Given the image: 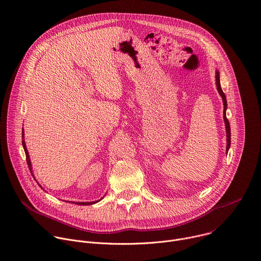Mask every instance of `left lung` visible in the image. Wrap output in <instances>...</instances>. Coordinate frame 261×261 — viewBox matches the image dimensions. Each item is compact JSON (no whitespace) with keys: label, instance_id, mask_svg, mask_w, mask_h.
Returning <instances> with one entry per match:
<instances>
[{"label":"left lung","instance_id":"8db88e82","mask_svg":"<svg viewBox=\"0 0 261 261\" xmlns=\"http://www.w3.org/2000/svg\"><path fill=\"white\" fill-rule=\"evenodd\" d=\"M219 71L216 70V75H215V79H216V86H217V90L219 92V94L221 95L222 97V100H223V106H224V109H223V119H224V123H225V130H226V153L228 152L229 150V147H230V125H229V122L226 118V109H227V101H226V96L224 94V92L222 91V88H221V85H220V77H219Z\"/></svg>","mask_w":261,"mask_h":261}]
</instances>
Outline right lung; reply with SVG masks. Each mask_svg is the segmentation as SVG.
I'll list each match as a JSON object with an SVG mask.
<instances>
[{
  "label": "right lung",
  "mask_w": 261,
  "mask_h": 261,
  "mask_svg": "<svg viewBox=\"0 0 261 261\" xmlns=\"http://www.w3.org/2000/svg\"><path fill=\"white\" fill-rule=\"evenodd\" d=\"M24 132H23V128H22V146H23V149H24V152H25V156H27V163H28V166H29V168H30V171H31V173H32V175H33V177L35 178V176H34V174H33V169H32V163H31V159H30V155H29V152H28V149H27V146H25V142H24V134H23ZM38 183V182H37ZM39 184V183H38ZM39 186L42 188V186L39 184ZM43 189V188H42ZM101 199V198H100ZM99 199V200H100ZM99 200H94V201H71V202H73V203H76V204H79V205H89V204H93V203H95V202H97V201H99Z\"/></svg>",
  "instance_id": "1"
}]
</instances>
